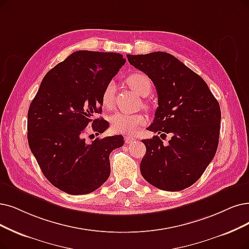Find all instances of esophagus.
Masks as SVG:
<instances>
[{
	"mask_svg": "<svg viewBox=\"0 0 249 249\" xmlns=\"http://www.w3.org/2000/svg\"><path fill=\"white\" fill-rule=\"evenodd\" d=\"M124 141L126 144H130V143H134L136 141V138L132 137V136H125L124 137Z\"/></svg>",
	"mask_w": 249,
	"mask_h": 249,
	"instance_id": "34e87169",
	"label": "esophagus"
}]
</instances>
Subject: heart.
I'll use <instances>...</instances> for the list:
<instances>
[{
	"mask_svg": "<svg viewBox=\"0 0 249 249\" xmlns=\"http://www.w3.org/2000/svg\"><path fill=\"white\" fill-rule=\"evenodd\" d=\"M126 83L131 87L132 90L142 97H146L151 92L152 83L146 74L142 72H134L126 77ZM115 93V84L113 82H109L102 94V104L111 108L114 101ZM110 124L113 130L117 133L122 134H134L141 125L146 123V117L141 113H124L115 112L110 116Z\"/></svg>",
	"mask_w": 249,
	"mask_h": 249,
	"instance_id": "heart-1",
	"label": "heart"
}]
</instances>
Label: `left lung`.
<instances>
[{
  "instance_id": "1",
  "label": "left lung",
  "mask_w": 249,
  "mask_h": 249,
  "mask_svg": "<svg viewBox=\"0 0 249 249\" xmlns=\"http://www.w3.org/2000/svg\"><path fill=\"white\" fill-rule=\"evenodd\" d=\"M131 65L153 82L158 96L148 131L171 135L167 145L158 136L146 139L140 171L145 180L164 191L192 186L213 159L220 137L221 108L203 78L165 52L127 54Z\"/></svg>"
}]
</instances>
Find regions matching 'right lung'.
Wrapping results in <instances>:
<instances>
[{
	"mask_svg": "<svg viewBox=\"0 0 249 249\" xmlns=\"http://www.w3.org/2000/svg\"><path fill=\"white\" fill-rule=\"evenodd\" d=\"M125 63L118 53L76 51L43 78L27 113L28 145L44 176L67 194L83 195L101 187L110 175L109 155L124 145L122 135L87 143V127L102 134L106 85Z\"/></svg>",
	"mask_w": 249,
	"mask_h": 249,
	"instance_id": "1",
	"label": "right lung"
}]
</instances>
